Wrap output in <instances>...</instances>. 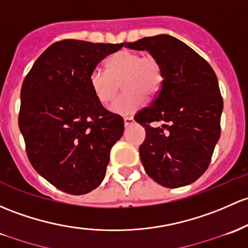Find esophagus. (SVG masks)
<instances>
[{
    "mask_svg": "<svg viewBox=\"0 0 248 248\" xmlns=\"http://www.w3.org/2000/svg\"><path fill=\"white\" fill-rule=\"evenodd\" d=\"M124 127H128L134 124V119H133V117H124Z\"/></svg>",
    "mask_w": 248,
    "mask_h": 248,
    "instance_id": "34e87169",
    "label": "esophagus"
}]
</instances>
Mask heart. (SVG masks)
Listing matches in <instances>:
<instances>
[{
	"label": "heart",
	"instance_id": "1",
	"mask_svg": "<svg viewBox=\"0 0 248 248\" xmlns=\"http://www.w3.org/2000/svg\"><path fill=\"white\" fill-rule=\"evenodd\" d=\"M161 83L163 71L157 59L128 49L114 54L107 62V70L95 67L89 76L91 90L102 104L110 103L122 85L124 93L110 106L111 113L121 116L137 113L145 103V95L158 93Z\"/></svg>",
	"mask_w": 248,
	"mask_h": 248
}]
</instances>
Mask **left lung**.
<instances>
[{
  "instance_id": "8db88e82",
  "label": "left lung",
  "mask_w": 248,
  "mask_h": 248,
  "mask_svg": "<svg viewBox=\"0 0 248 248\" xmlns=\"http://www.w3.org/2000/svg\"><path fill=\"white\" fill-rule=\"evenodd\" d=\"M124 46L147 51L159 62L163 83L152 104L134 116L146 131L139 147L146 173L165 187L194 183L208 169L220 139L223 101L209 64L183 41L168 34ZM152 122H163L153 127Z\"/></svg>"
}]
</instances>
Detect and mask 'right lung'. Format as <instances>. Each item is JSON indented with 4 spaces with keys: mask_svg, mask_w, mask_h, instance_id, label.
Masks as SVG:
<instances>
[{
    "mask_svg": "<svg viewBox=\"0 0 248 248\" xmlns=\"http://www.w3.org/2000/svg\"><path fill=\"white\" fill-rule=\"evenodd\" d=\"M121 44L58 41L36 59L21 88L19 127L28 159L52 186L84 195L102 183L124 120L93 95L90 72Z\"/></svg>",
    "mask_w": 248,
    "mask_h": 248,
    "instance_id": "obj_1",
    "label": "right lung"
}]
</instances>
